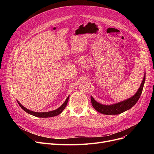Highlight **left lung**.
I'll use <instances>...</instances> for the list:
<instances>
[{"label": "left lung", "instance_id": "obj_1", "mask_svg": "<svg viewBox=\"0 0 154 154\" xmlns=\"http://www.w3.org/2000/svg\"><path fill=\"white\" fill-rule=\"evenodd\" d=\"M145 80V75L143 77V79L142 80V82L141 84L139 89L133 97L126 100L119 102L117 103L110 105V106H105V105H102L97 102L92 97H91V102L93 107L97 111L101 113V114L106 115H117L128 109H130L137 102V101L139 100L143 90Z\"/></svg>", "mask_w": 154, "mask_h": 154}]
</instances>
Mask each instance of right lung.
<instances>
[{
  "mask_svg": "<svg viewBox=\"0 0 154 154\" xmlns=\"http://www.w3.org/2000/svg\"><path fill=\"white\" fill-rule=\"evenodd\" d=\"M69 96L67 98V99H66V101H65V102L57 109L51 111V112H35L31 111V110L26 109V107H24L19 102L18 100H17V101L19 105L20 106V107L24 111L26 112L27 113H28V114L34 116H35V117H37L47 118V117H54V116H58L60 114V113H62V112L64 110V109L66 108V107L67 106L68 100H69Z\"/></svg>",
  "mask_w": 154,
  "mask_h": 154,
  "instance_id": "obj_1",
  "label": "right lung"
}]
</instances>
